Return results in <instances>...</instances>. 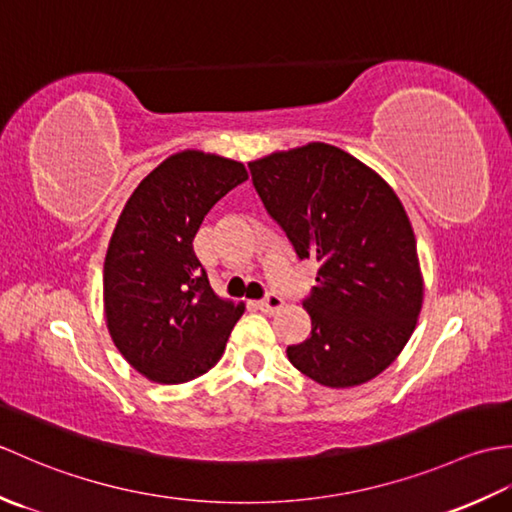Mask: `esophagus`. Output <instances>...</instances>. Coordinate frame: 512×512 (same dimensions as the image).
<instances>
[{
	"instance_id": "1",
	"label": "esophagus",
	"mask_w": 512,
	"mask_h": 512,
	"mask_svg": "<svg viewBox=\"0 0 512 512\" xmlns=\"http://www.w3.org/2000/svg\"><path fill=\"white\" fill-rule=\"evenodd\" d=\"M257 308L262 310V312H266V314H275L277 310L284 308V299L277 297V295H268L266 299L257 301Z\"/></svg>"
}]
</instances>
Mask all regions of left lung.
Returning a JSON list of instances; mask_svg holds the SVG:
<instances>
[{"mask_svg": "<svg viewBox=\"0 0 512 512\" xmlns=\"http://www.w3.org/2000/svg\"><path fill=\"white\" fill-rule=\"evenodd\" d=\"M248 167L299 259L319 264L303 303L312 334L288 347V361L332 389L383 374L416 330L424 297L416 235L396 191L328 143L273 151Z\"/></svg>", "mask_w": 512, "mask_h": 512, "instance_id": "left-lung-1", "label": "left lung"}]
</instances>
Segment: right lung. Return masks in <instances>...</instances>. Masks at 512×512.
<instances>
[{
    "label": "right lung",
    "mask_w": 512,
    "mask_h": 512,
    "mask_svg": "<svg viewBox=\"0 0 512 512\" xmlns=\"http://www.w3.org/2000/svg\"><path fill=\"white\" fill-rule=\"evenodd\" d=\"M244 180V162L184 149L149 171L118 215L103 266L105 323L151 383L209 372L246 310L209 286L193 250L204 215Z\"/></svg>",
    "instance_id": "obj_1"
}]
</instances>
